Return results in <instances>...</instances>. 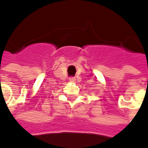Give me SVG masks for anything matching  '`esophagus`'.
<instances>
[{
  "label": "esophagus",
  "instance_id": "34e87169",
  "mask_svg": "<svg viewBox=\"0 0 148 148\" xmlns=\"http://www.w3.org/2000/svg\"><path fill=\"white\" fill-rule=\"evenodd\" d=\"M69 81H70V82H72V83H74V82H75L76 79H75V77H70V78H69Z\"/></svg>",
  "mask_w": 148,
  "mask_h": 148
}]
</instances>
